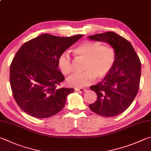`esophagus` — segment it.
<instances>
[{
	"label": "esophagus",
	"instance_id": "34e87169",
	"mask_svg": "<svg viewBox=\"0 0 151 151\" xmlns=\"http://www.w3.org/2000/svg\"><path fill=\"white\" fill-rule=\"evenodd\" d=\"M86 90H87L86 88H75V91H81V92H82V91H86Z\"/></svg>",
	"mask_w": 151,
	"mask_h": 151
}]
</instances>
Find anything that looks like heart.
<instances>
[{
    "mask_svg": "<svg viewBox=\"0 0 151 151\" xmlns=\"http://www.w3.org/2000/svg\"><path fill=\"white\" fill-rule=\"evenodd\" d=\"M73 55L78 60L85 61L83 72L73 74L67 80L70 86L82 88L93 82L96 78L102 79L111 70L116 60V52L110 44L99 42L86 40L73 50ZM58 68L63 75L68 76L72 71L71 59L67 52H63L58 58Z\"/></svg>",
    "mask_w": 151,
    "mask_h": 151,
    "instance_id": "b5f03b06",
    "label": "heart"
}]
</instances>
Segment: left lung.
I'll use <instances>...</instances> for the list:
<instances>
[{
	"instance_id": "8db88e82",
	"label": "left lung",
	"mask_w": 151,
	"mask_h": 151,
	"mask_svg": "<svg viewBox=\"0 0 151 151\" xmlns=\"http://www.w3.org/2000/svg\"><path fill=\"white\" fill-rule=\"evenodd\" d=\"M92 40L107 42L114 47L116 60L101 82L90 87L97 96L89 105L94 113L104 117H115L125 111L138 93L141 65L138 55L127 40L113 32L89 36Z\"/></svg>"
}]
</instances>
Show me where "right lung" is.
Returning <instances> with one entry per match:
<instances>
[{"label": "right lung", "instance_id": "1", "mask_svg": "<svg viewBox=\"0 0 151 151\" xmlns=\"http://www.w3.org/2000/svg\"><path fill=\"white\" fill-rule=\"evenodd\" d=\"M82 36L44 34L18 50L10 64V83L15 101L24 112L47 118L65 106L67 96L74 89L59 88L65 78L58 70V58Z\"/></svg>", "mask_w": 151, "mask_h": 151}]
</instances>
